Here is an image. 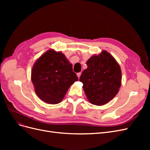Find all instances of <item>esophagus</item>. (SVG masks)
Wrapping results in <instances>:
<instances>
[{"instance_id":"34e87169","label":"esophagus","mask_w":150,"mask_h":150,"mask_svg":"<svg viewBox=\"0 0 150 150\" xmlns=\"http://www.w3.org/2000/svg\"><path fill=\"white\" fill-rule=\"evenodd\" d=\"M81 75V72H78V73H77V76H78V78H80Z\"/></svg>"}]
</instances>
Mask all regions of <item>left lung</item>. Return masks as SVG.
<instances>
[{
  "instance_id": "8db88e82",
  "label": "left lung",
  "mask_w": 150,
  "mask_h": 150,
  "mask_svg": "<svg viewBox=\"0 0 150 150\" xmlns=\"http://www.w3.org/2000/svg\"><path fill=\"white\" fill-rule=\"evenodd\" d=\"M86 64L87 69L79 78L86 97L94 105H104L119 91L121 84L120 66L106 51L91 56Z\"/></svg>"
}]
</instances>
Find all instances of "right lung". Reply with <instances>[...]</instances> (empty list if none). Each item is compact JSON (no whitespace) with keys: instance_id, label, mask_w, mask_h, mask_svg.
<instances>
[{"instance_id":"1","label":"right lung","mask_w":150,"mask_h":150,"mask_svg":"<svg viewBox=\"0 0 150 150\" xmlns=\"http://www.w3.org/2000/svg\"><path fill=\"white\" fill-rule=\"evenodd\" d=\"M31 80L38 97L45 103L55 104L62 100L78 78L64 54L50 49L34 63Z\"/></svg>"}]
</instances>
